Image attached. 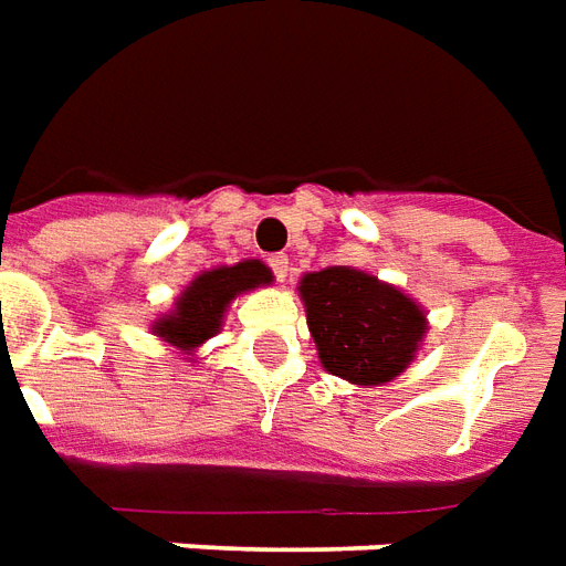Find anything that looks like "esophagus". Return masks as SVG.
Instances as JSON below:
<instances>
[{"mask_svg":"<svg viewBox=\"0 0 566 566\" xmlns=\"http://www.w3.org/2000/svg\"><path fill=\"white\" fill-rule=\"evenodd\" d=\"M270 266H273V273L279 282L287 279V254H273V258H270Z\"/></svg>","mask_w":566,"mask_h":566,"instance_id":"obj_1","label":"esophagus"}]
</instances>
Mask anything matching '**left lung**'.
I'll return each instance as SVG.
<instances>
[{
  "mask_svg": "<svg viewBox=\"0 0 566 566\" xmlns=\"http://www.w3.org/2000/svg\"><path fill=\"white\" fill-rule=\"evenodd\" d=\"M296 291L321 365L359 388L398 379L430 329L409 293L356 266L305 273Z\"/></svg>",
  "mask_w": 566,
  "mask_h": 566,
  "instance_id": "left-lung-1",
  "label": "left lung"
}]
</instances>
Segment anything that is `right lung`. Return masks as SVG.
Returning <instances> with one entry per match:
<instances>
[{"label":"right lung","instance_id":"add662e5","mask_svg":"<svg viewBox=\"0 0 566 566\" xmlns=\"http://www.w3.org/2000/svg\"><path fill=\"white\" fill-rule=\"evenodd\" d=\"M273 284V270L264 261H240L231 266H213L198 273L184 291L175 296V305L150 323V332L166 347H175L184 356H196L205 340L216 338L226 326L231 302L243 293Z\"/></svg>","mask_w":566,"mask_h":566}]
</instances>
